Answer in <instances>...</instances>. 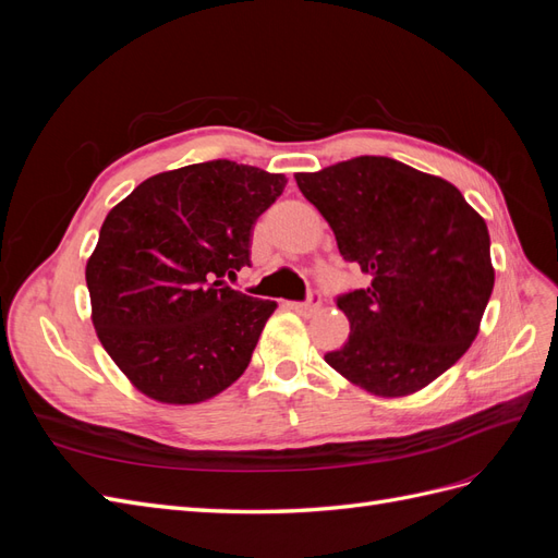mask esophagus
<instances>
[{"instance_id":"obj_1","label":"esophagus","mask_w":558,"mask_h":558,"mask_svg":"<svg viewBox=\"0 0 558 558\" xmlns=\"http://www.w3.org/2000/svg\"><path fill=\"white\" fill-rule=\"evenodd\" d=\"M289 307H291V310H295V312H298V314H302V316H312L314 312H318V295H316V293H312L307 302H291Z\"/></svg>"}]
</instances>
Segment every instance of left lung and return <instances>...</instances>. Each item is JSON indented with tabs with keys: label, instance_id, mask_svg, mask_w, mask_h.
I'll return each mask as SVG.
<instances>
[{
	"label": "left lung",
	"instance_id": "1",
	"mask_svg": "<svg viewBox=\"0 0 558 558\" xmlns=\"http://www.w3.org/2000/svg\"><path fill=\"white\" fill-rule=\"evenodd\" d=\"M365 289L342 293L349 340L326 363L381 398L410 396L459 361L494 291L484 218L449 181L384 156L295 174Z\"/></svg>",
	"mask_w": 558,
	"mask_h": 558
}]
</instances>
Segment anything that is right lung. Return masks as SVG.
Segmentation results:
<instances>
[{"label":"right lung","instance_id":"obj_1","mask_svg":"<svg viewBox=\"0 0 558 558\" xmlns=\"http://www.w3.org/2000/svg\"><path fill=\"white\" fill-rule=\"evenodd\" d=\"M286 177L209 160L140 183L116 205L86 265L93 326L148 398L195 404L238 381L275 300L234 291L251 230Z\"/></svg>","mask_w":558,"mask_h":558}]
</instances>
